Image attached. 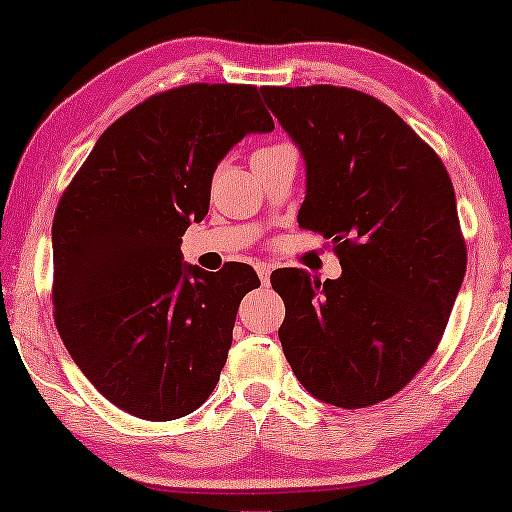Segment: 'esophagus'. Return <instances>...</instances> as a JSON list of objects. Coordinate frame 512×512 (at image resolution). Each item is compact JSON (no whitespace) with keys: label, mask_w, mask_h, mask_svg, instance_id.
Masks as SVG:
<instances>
[{"label":"esophagus","mask_w":512,"mask_h":512,"mask_svg":"<svg viewBox=\"0 0 512 512\" xmlns=\"http://www.w3.org/2000/svg\"><path fill=\"white\" fill-rule=\"evenodd\" d=\"M256 272H258V279H261V284H268L270 282V265H256Z\"/></svg>","instance_id":"34e87169"}]
</instances>
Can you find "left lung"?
<instances>
[{
  "mask_svg": "<svg viewBox=\"0 0 512 512\" xmlns=\"http://www.w3.org/2000/svg\"><path fill=\"white\" fill-rule=\"evenodd\" d=\"M261 95L305 160L298 223L331 237L338 279L286 268L270 277L293 375L319 401H387L436 352L466 275L445 165L415 130L366 93L265 86Z\"/></svg>",
  "mask_w": 512,
  "mask_h": 512,
  "instance_id": "left-lung-1",
  "label": "left lung"
}]
</instances>
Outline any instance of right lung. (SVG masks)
Segmentation results:
<instances>
[{
	"instance_id": "right-lung-1",
	"label": "right lung",
	"mask_w": 512,
	"mask_h": 512,
	"mask_svg": "<svg viewBox=\"0 0 512 512\" xmlns=\"http://www.w3.org/2000/svg\"><path fill=\"white\" fill-rule=\"evenodd\" d=\"M275 130L258 88L191 83L111 123L53 219V317L81 373L149 422L198 410L219 382L247 263H184L181 235L209 212L216 165Z\"/></svg>"
}]
</instances>
